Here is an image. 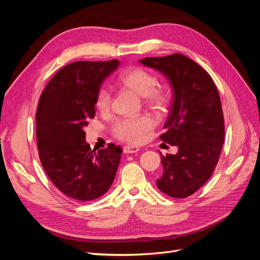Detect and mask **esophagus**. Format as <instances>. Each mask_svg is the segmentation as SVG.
<instances>
[{
  "instance_id": "obj_1",
  "label": "esophagus",
  "mask_w": 260,
  "mask_h": 260,
  "mask_svg": "<svg viewBox=\"0 0 260 260\" xmlns=\"http://www.w3.org/2000/svg\"><path fill=\"white\" fill-rule=\"evenodd\" d=\"M140 151V148L138 146H130V145H125L123 146V153L125 154H135Z\"/></svg>"
}]
</instances>
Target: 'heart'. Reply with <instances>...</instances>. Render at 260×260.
Masks as SVG:
<instances>
[{"label":"heart","instance_id":"b5f03b06","mask_svg":"<svg viewBox=\"0 0 260 260\" xmlns=\"http://www.w3.org/2000/svg\"><path fill=\"white\" fill-rule=\"evenodd\" d=\"M118 81L123 86L142 95L144 103L155 109H160L167 102V94L156 88L157 78L147 70L136 67L122 72ZM112 92L107 86H101L95 95V106L101 113H106L111 108ZM155 127V120L148 115L135 117H121L116 119L111 131L114 138L128 144H140Z\"/></svg>","mask_w":260,"mask_h":260}]
</instances>
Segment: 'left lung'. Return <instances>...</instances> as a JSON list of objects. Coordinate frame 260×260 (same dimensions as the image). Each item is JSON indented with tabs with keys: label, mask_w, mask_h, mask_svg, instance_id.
I'll return each instance as SVG.
<instances>
[{
	"label": "left lung",
	"mask_w": 260,
	"mask_h": 260,
	"mask_svg": "<svg viewBox=\"0 0 260 260\" xmlns=\"http://www.w3.org/2000/svg\"><path fill=\"white\" fill-rule=\"evenodd\" d=\"M140 62L166 76L174 92L160 140L179 151L161 155L157 187L170 198L185 199L207 182L222 151L224 121L217 86L205 69L182 54Z\"/></svg>",
	"instance_id": "left-lung-1"
}]
</instances>
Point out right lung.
<instances>
[{
    "label": "right lung",
    "mask_w": 260,
    "mask_h": 260,
    "mask_svg": "<svg viewBox=\"0 0 260 260\" xmlns=\"http://www.w3.org/2000/svg\"><path fill=\"white\" fill-rule=\"evenodd\" d=\"M119 60L75 61L54 75L36 114L42 167L60 192L77 201L104 195L115 179L122 149L109 143L92 149L83 128L95 116V95Z\"/></svg>",
    "instance_id": "add662e5"
}]
</instances>
